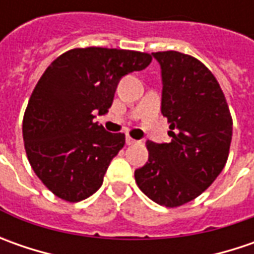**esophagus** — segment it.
<instances>
[{
	"label": "esophagus",
	"instance_id": "34e87169",
	"mask_svg": "<svg viewBox=\"0 0 254 254\" xmlns=\"http://www.w3.org/2000/svg\"><path fill=\"white\" fill-rule=\"evenodd\" d=\"M126 142H127V145H134V144H137V142H140V141H137V140H134V138H131V137H126Z\"/></svg>",
	"mask_w": 254,
	"mask_h": 254
}]
</instances>
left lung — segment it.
Returning <instances> with one entry per match:
<instances>
[{"label": "left lung", "instance_id": "8db88e82", "mask_svg": "<svg viewBox=\"0 0 254 254\" xmlns=\"http://www.w3.org/2000/svg\"><path fill=\"white\" fill-rule=\"evenodd\" d=\"M152 56L161 67V113L171 141H147L148 161L134 177L150 199L175 208L199 196L222 172L233 123L218 80L202 62L175 51Z\"/></svg>", "mask_w": 254, "mask_h": 254}]
</instances>
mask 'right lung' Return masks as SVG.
Listing matches in <instances>:
<instances>
[{"label":"right lung","mask_w":254,"mask_h":254,"mask_svg":"<svg viewBox=\"0 0 254 254\" xmlns=\"http://www.w3.org/2000/svg\"><path fill=\"white\" fill-rule=\"evenodd\" d=\"M151 55L84 48L61 55L35 86L22 123L29 164L56 196L79 202L102 187L126 135L93 122L106 114L123 76L145 69Z\"/></svg>","instance_id":"1"}]
</instances>
